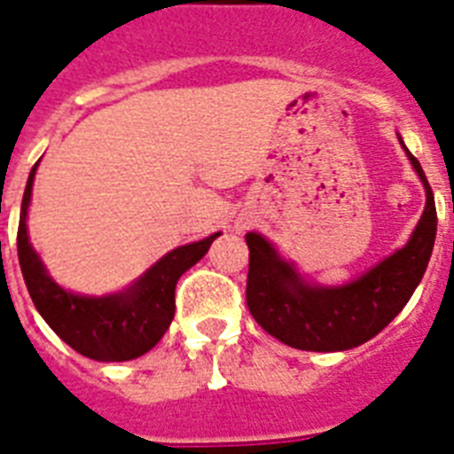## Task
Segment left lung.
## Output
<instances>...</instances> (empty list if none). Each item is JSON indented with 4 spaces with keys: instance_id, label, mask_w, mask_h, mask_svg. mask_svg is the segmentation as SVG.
Listing matches in <instances>:
<instances>
[{
    "instance_id": "8db88e82",
    "label": "left lung",
    "mask_w": 454,
    "mask_h": 454,
    "mask_svg": "<svg viewBox=\"0 0 454 454\" xmlns=\"http://www.w3.org/2000/svg\"><path fill=\"white\" fill-rule=\"evenodd\" d=\"M400 144L425 187L423 216L402 249L349 283L306 281L270 239L247 232V306L270 336L303 352H345L377 336L407 306L434 249L436 207L420 161L407 151L402 137Z\"/></svg>"
}]
</instances>
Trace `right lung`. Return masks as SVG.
Listing matches in <instances>:
<instances>
[{
    "instance_id": "1",
    "label": "right lung",
    "mask_w": 454,
    "mask_h": 454,
    "mask_svg": "<svg viewBox=\"0 0 454 454\" xmlns=\"http://www.w3.org/2000/svg\"><path fill=\"white\" fill-rule=\"evenodd\" d=\"M36 168L38 164H34L27 180L18 226V260L31 301L50 329L82 356L105 364L144 356L167 333L176 315L178 278L207 254L222 232L168 251L121 293L102 297L70 293L50 276L27 232V210Z\"/></svg>"
}]
</instances>
